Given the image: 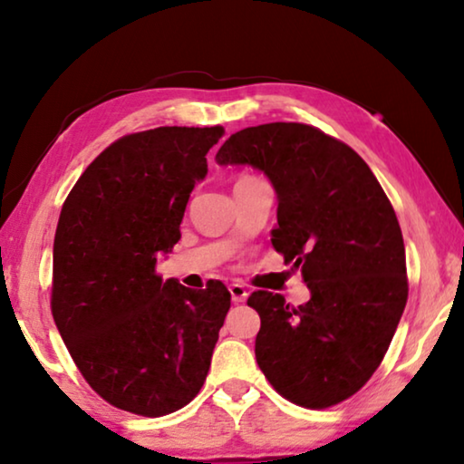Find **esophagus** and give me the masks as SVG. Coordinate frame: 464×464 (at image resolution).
<instances>
[{
    "instance_id": "1",
    "label": "esophagus",
    "mask_w": 464,
    "mask_h": 464,
    "mask_svg": "<svg viewBox=\"0 0 464 464\" xmlns=\"http://www.w3.org/2000/svg\"><path fill=\"white\" fill-rule=\"evenodd\" d=\"M230 295H232V302H234V304H240V302L246 300V295H249V291L245 289V285L232 283V285H230Z\"/></svg>"
}]
</instances>
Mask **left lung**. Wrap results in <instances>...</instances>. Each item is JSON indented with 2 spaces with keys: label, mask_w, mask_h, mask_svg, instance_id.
Masks as SVG:
<instances>
[{
  "label": "left lung",
  "mask_w": 464,
  "mask_h": 464,
  "mask_svg": "<svg viewBox=\"0 0 464 464\" xmlns=\"http://www.w3.org/2000/svg\"><path fill=\"white\" fill-rule=\"evenodd\" d=\"M221 167L259 169L276 189L272 246L302 270L310 300L253 291L259 370L285 399L323 410L354 395L382 363L408 302L401 227L372 169L353 148L300 122L243 129Z\"/></svg>",
  "instance_id": "1"
}]
</instances>
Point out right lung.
I'll return each mask as SVG.
<instances>
[{"mask_svg":"<svg viewBox=\"0 0 464 464\" xmlns=\"http://www.w3.org/2000/svg\"><path fill=\"white\" fill-rule=\"evenodd\" d=\"M221 126H160L101 151L61 208L53 316L86 382L107 403L158 418L198 395L230 310L221 281L188 289L156 262L179 226Z\"/></svg>","mask_w":464,"mask_h":464,"instance_id":"obj_1","label":"right lung"}]
</instances>
